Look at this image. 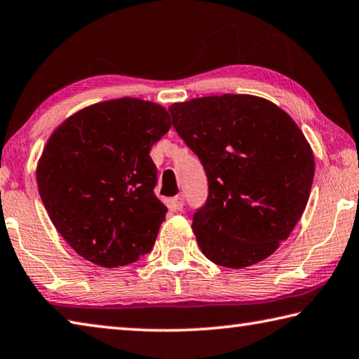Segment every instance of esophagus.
<instances>
[{
  "label": "esophagus",
  "instance_id": "34e87169",
  "mask_svg": "<svg viewBox=\"0 0 359 359\" xmlns=\"http://www.w3.org/2000/svg\"><path fill=\"white\" fill-rule=\"evenodd\" d=\"M172 206L175 211H181L183 210L184 206V197L183 196H176L173 200H172Z\"/></svg>",
  "mask_w": 359,
  "mask_h": 359
}]
</instances>
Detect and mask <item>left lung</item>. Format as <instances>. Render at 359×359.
I'll return each mask as SVG.
<instances>
[{"instance_id":"obj_1","label":"left lung","mask_w":359,"mask_h":359,"mask_svg":"<svg viewBox=\"0 0 359 359\" xmlns=\"http://www.w3.org/2000/svg\"><path fill=\"white\" fill-rule=\"evenodd\" d=\"M178 135L208 176L192 230L208 260L255 265L292 233L309 200L316 162L297 123L249 94L197 97L168 107Z\"/></svg>"}]
</instances>
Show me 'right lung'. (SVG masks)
<instances>
[{
    "label": "right lung",
    "instance_id": "right-lung-1",
    "mask_svg": "<svg viewBox=\"0 0 359 359\" xmlns=\"http://www.w3.org/2000/svg\"><path fill=\"white\" fill-rule=\"evenodd\" d=\"M170 126L159 104L123 97L86 107L50 135L37 187L56 230L80 257L118 268L153 249L167 206L154 194L149 149Z\"/></svg>",
    "mask_w": 359,
    "mask_h": 359
}]
</instances>
